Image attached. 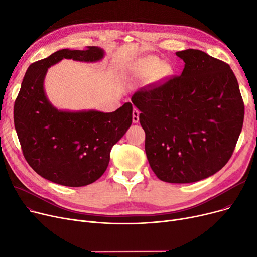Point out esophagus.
<instances>
[{
	"instance_id": "1",
	"label": "esophagus",
	"mask_w": 257,
	"mask_h": 257,
	"mask_svg": "<svg viewBox=\"0 0 257 257\" xmlns=\"http://www.w3.org/2000/svg\"><path fill=\"white\" fill-rule=\"evenodd\" d=\"M139 120H140V111L137 109V108H134L132 112V121L134 124H137L139 123Z\"/></svg>"
}]
</instances>
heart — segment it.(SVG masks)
<instances>
[{
  "mask_svg": "<svg viewBox=\"0 0 257 257\" xmlns=\"http://www.w3.org/2000/svg\"><path fill=\"white\" fill-rule=\"evenodd\" d=\"M170 72V66L152 56L145 57L131 65L128 70V77L133 81H146L154 75L157 79L165 78Z\"/></svg>",
  "mask_w": 257,
  "mask_h": 257,
  "instance_id": "1",
  "label": "heart"
}]
</instances>
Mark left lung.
<instances>
[{
	"instance_id": "8db88e82",
	"label": "left lung",
	"mask_w": 257,
	"mask_h": 257,
	"mask_svg": "<svg viewBox=\"0 0 257 257\" xmlns=\"http://www.w3.org/2000/svg\"><path fill=\"white\" fill-rule=\"evenodd\" d=\"M178 77L133 94L146 133L145 150L156 176L191 183L219 172L230 159L244 123L237 80L227 63L205 52H176Z\"/></svg>"
}]
</instances>
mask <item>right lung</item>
Listing matches in <instances>:
<instances>
[{
	"label": "right lung",
	"mask_w": 257,
	"mask_h": 257,
	"mask_svg": "<svg viewBox=\"0 0 257 257\" xmlns=\"http://www.w3.org/2000/svg\"><path fill=\"white\" fill-rule=\"evenodd\" d=\"M104 56L99 47L62 49L32 63L23 79L13 109L18 138L27 163L54 183L78 187L98 180L109 164L111 148L131 126L129 102L113 112L70 111L58 109L47 98L49 67L64 58L97 62Z\"/></svg>",
	"instance_id": "right-lung-1"
}]
</instances>
